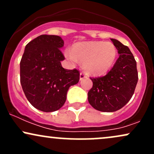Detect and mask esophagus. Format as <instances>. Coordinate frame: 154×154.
I'll return each mask as SVG.
<instances>
[{
    "instance_id": "obj_1",
    "label": "esophagus",
    "mask_w": 154,
    "mask_h": 154,
    "mask_svg": "<svg viewBox=\"0 0 154 154\" xmlns=\"http://www.w3.org/2000/svg\"><path fill=\"white\" fill-rule=\"evenodd\" d=\"M88 77V75H87V74L86 73H85V72H81L80 73V75H79V79H84V78H86V77Z\"/></svg>"
}]
</instances>
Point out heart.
Here are the masks:
<instances>
[{
    "instance_id": "obj_1",
    "label": "heart",
    "mask_w": 154,
    "mask_h": 154,
    "mask_svg": "<svg viewBox=\"0 0 154 154\" xmlns=\"http://www.w3.org/2000/svg\"><path fill=\"white\" fill-rule=\"evenodd\" d=\"M116 49L110 42L89 41L76 44L72 52L65 51V56L72 62L77 60L92 75H102L109 71L116 58Z\"/></svg>"
}]
</instances>
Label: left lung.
<instances>
[{
	"mask_svg": "<svg viewBox=\"0 0 154 154\" xmlns=\"http://www.w3.org/2000/svg\"><path fill=\"white\" fill-rule=\"evenodd\" d=\"M111 40L117 49L119 58L105 76L91 78L93 87L88 93L89 103L103 112H114L126 105L138 79L137 63L129 48L116 39Z\"/></svg>",
	"mask_w": 154,
	"mask_h": 154,
	"instance_id": "left-lung-1",
	"label": "left lung"
}]
</instances>
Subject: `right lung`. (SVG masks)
Wrapping results in <instances>:
<instances>
[{
	"label": "right lung",
	"instance_id": "right-lung-1",
	"mask_svg": "<svg viewBox=\"0 0 154 154\" xmlns=\"http://www.w3.org/2000/svg\"><path fill=\"white\" fill-rule=\"evenodd\" d=\"M63 40L57 35H42L25 46L20 61V82L29 102L44 112L63 106L70 86L79 80L76 69H63L61 51Z\"/></svg>",
	"mask_w": 154,
	"mask_h": 154
}]
</instances>
